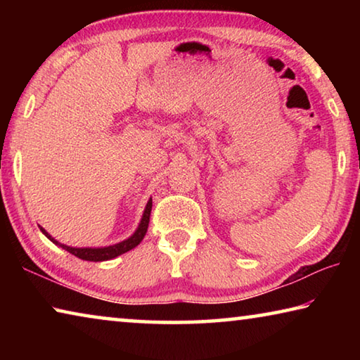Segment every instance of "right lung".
<instances>
[{
	"mask_svg": "<svg viewBox=\"0 0 360 360\" xmlns=\"http://www.w3.org/2000/svg\"><path fill=\"white\" fill-rule=\"evenodd\" d=\"M150 211H152V198L148 202V206H146L144 210V214H143V219H141V224H139L138 230L133 233L129 240L122 241V243H117V245L114 246H108V248H70V246H65V245H60L63 249H66V251L71 252L72 255H76V257L82 259V260H90V262H103V260H109V259H114L117 257V255L124 254L127 251H130V249L136 248L139 243L143 241L146 231H148V227H149V219H150ZM41 231L44 233L49 240L56 243V245H58V243L52 238L51 235L47 233V231L41 227Z\"/></svg>",
	"mask_w": 360,
	"mask_h": 360,
	"instance_id": "obj_1",
	"label": "right lung"
}]
</instances>
